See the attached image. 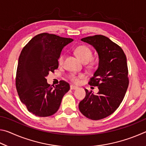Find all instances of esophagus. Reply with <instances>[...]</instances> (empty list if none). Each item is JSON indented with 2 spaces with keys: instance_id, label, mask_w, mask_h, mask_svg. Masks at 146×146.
<instances>
[{
  "instance_id": "esophagus-1",
  "label": "esophagus",
  "mask_w": 146,
  "mask_h": 146,
  "mask_svg": "<svg viewBox=\"0 0 146 146\" xmlns=\"http://www.w3.org/2000/svg\"><path fill=\"white\" fill-rule=\"evenodd\" d=\"M70 89H71V90H76V89H78V87H76V86H75L73 85H71L70 86Z\"/></svg>"
}]
</instances>
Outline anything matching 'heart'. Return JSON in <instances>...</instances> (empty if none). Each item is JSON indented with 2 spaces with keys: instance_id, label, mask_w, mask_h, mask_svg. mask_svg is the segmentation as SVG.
<instances>
[{
  "instance_id": "1",
  "label": "heart",
  "mask_w": 146,
  "mask_h": 146,
  "mask_svg": "<svg viewBox=\"0 0 146 146\" xmlns=\"http://www.w3.org/2000/svg\"><path fill=\"white\" fill-rule=\"evenodd\" d=\"M75 53L78 56V58L84 63H87V66L89 69L93 70L95 69L97 64V62L95 59L91 58L93 56V51L86 45H80L75 49ZM65 55L61 54L58 58V63L60 66H62L64 63ZM84 76L82 73H71L68 76L69 80L73 83L77 84L79 82L80 78Z\"/></svg>"
}]
</instances>
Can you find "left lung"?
Wrapping results in <instances>:
<instances>
[{"label":"left lung","instance_id":"left-lung-1","mask_svg":"<svg viewBox=\"0 0 146 146\" xmlns=\"http://www.w3.org/2000/svg\"><path fill=\"white\" fill-rule=\"evenodd\" d=\"M81 40L92 45L99 56L98 68L88 82L97 86L99 91L94 95L86 89L79 110L91 120H100L114 113L125 97L129 82L126 56L120 46L104 35H96Z\"/></svg>","mask_w":146,"mask_h":146}]
</instances>
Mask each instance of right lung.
I'll return each instance as SVG.
<instances>
[{
	"instance_id": "add662e5",
	"label": "right lung",
	"mask_w": 146,
	"mask_h": 146,
	"mask_svg": "<svg viewBox=\"0 0 146 146\" xmlns=\"http://www.w3.org/2000/svg\"><path fill=\"white\" fill-rule=\"evenodd\" d=\"M73 40L42 33L35 36L22 49L15 86L20 100L35 115L46 117L55 114L64 95L70 90L66 81L60 80L53 88L47 83L46 77L58 68L62 49Z\"/></svg>"
}]
</instances>
